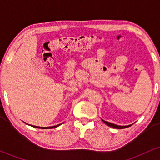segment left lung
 <instances>
[{"instance_id":"8db88e82","label":"left lung","mask_w":160,"mask_h":160,"mask_svg":"<svg viewBox=\"0 0 160 160\" xmlns=\"http://www.w3.org/2000/svg\"><path fill=\"white\" fill-rule=\"evenodd\" d=\"M102 121H103V122H104V123L107 124L108 126H111V127H113V128H127V127H128V126H117V125L113 124V123H111V122H107V121H105V120H102Z\"/></svg>"}]
</instances>
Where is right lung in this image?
<instances>
[{
	"label": "right lung",
	"instance_id": "1",
	"mask_svg": "<svg viewBox=\"0 0 160 160\" xmlns=\"http://www.w3.org/2000/svg\"><path fill=\"white\" fill-rule=\"evenodd\" d=\"M59 125H56V126H50V127H38V126H33V127H35V128H56L57 126H58Z\"/></svg>",
	"mask_w": 160,
	"mask_h": 160
}]
</instances>
